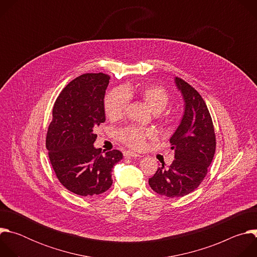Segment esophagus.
<instances>
[{"instance_id": "esophagus-1", "label": "esophagus", "mask_w": 257, "mask_h": 257, "mask_svg": "<svg viewBox=\"0 0 257 257\" xmlns=\"http://www.w3.org/2000/svg\"><path fill=\"white\" fill-rule=\"evenodd\" d=\"M124 157H126V158H136V159H140L141 158L140 155H138V154H136L134 152H131V151L124 152Z\"/></svg>"}]
</instances>
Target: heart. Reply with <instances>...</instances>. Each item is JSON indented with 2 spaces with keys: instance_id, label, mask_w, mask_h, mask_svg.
<instances>
[{
  "instance_id": "b5f03b06",
  "label": "heart",
  "mask_w": 257,
  "mask_h": 257,
  "mask_svg": "<svg viewBox=\"0 0 257 257\" xmlns=\"http://www.w3.org/2000/svg\"><path fill=\"white\" fill-rule=\"evenodd\" d=\"M138 97L148 105L155 114L162 113L170 101L168 91L160 85H129L120 89H114L108 92L103 101L104 112L107 118L116 121L125 114L128 98ZM154 137L151 131L138 127L129 126L119 132V139L135 150L142 149L145 140Z\"/></svg>"
}]
</instances>
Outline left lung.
I'll list each match as a JSON object with an SVG mask.
<instances>
[{
  "mask_svg": "<svg viewBox=\"0 0 257 257\" xmlns=\"http://www.w3.org/2000/svg\"><path fill=\"white\" fill-rule=\"evenodd\" d=\"M175 83L184 99V114L170 138L175 160L149 180L154 191L172 198L187 195L200 185L215 152L213 124L203 98L183 79L176 77Z\"/></svg>",
  "mask_w": 257,
  "mask_h": 257,
  "instance_id": "1",
  "label": "left lung"
}]
</instances>
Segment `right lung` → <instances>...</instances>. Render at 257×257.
Masks as SVG:
<instances>
[{"mask_svg":"<svg viewBox=\"0 0 257 257\" xmlns=\"http://www.w3.org/2000/svg\"><path fill=\"white\" fill-rule=\"evenodd\" d=\"M109 77L86 73L72 80L53 107L46 145L61 184L80 196L105 192L113 184L112 170L123 159L120 151L102 155L94 148L93 130L105 121L103 98Z\"/></svg>","mask_w":257,"mask_h":257,"instance_id":"obj_1","label":"right lung"}]
</instances>
